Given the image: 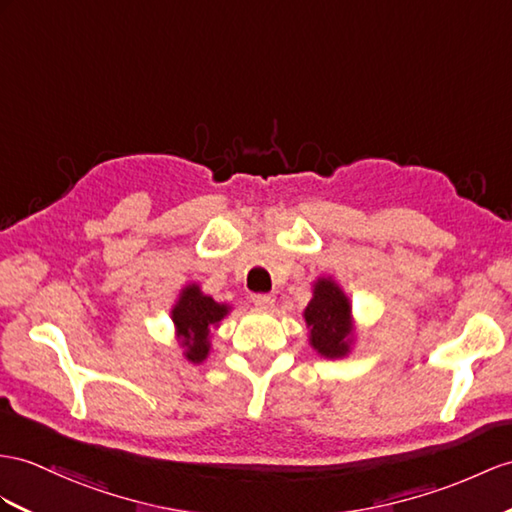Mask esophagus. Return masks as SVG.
<instances>
[{"instance_id": "obj_1", "label": "esophagus", "mask_w": 512, "mask_h": 512, "mask_svg": "<svg viewBox=\"0 0 512 512\" xmlns=\"http://www.w3.org/2000/svg\"><path fill=\"white\" fill-rule=\"evenodd\" d=\"M252 302H254V306H258V308L269 310V308H273V302H276V297L269 295V293H254V295H252Z\"/></svg>"}]
</instances>
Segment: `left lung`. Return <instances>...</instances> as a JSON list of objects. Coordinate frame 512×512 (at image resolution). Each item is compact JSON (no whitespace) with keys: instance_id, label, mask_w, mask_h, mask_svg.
I'll return each mask as SVG.
<instances>
[{"instance_id":"obj_1","label":"left lung","mask_w":512,"mask_h":512,"mask_svg":"<svg viewBox=\"0 0 512 512\" xmlns=\"http://www.w3.org/2000/svg\"><path fill=\"white\" fill-rule=\"evenodd\" d=\"M310 328V343L326 358H339L347 352V336L352 332L350 302L332 280L315 284V297L304 310Z\"/></svg>"}]
</instances>
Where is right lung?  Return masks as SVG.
I'll return each mask as SVG.
<instances>
[{
    "label": "right lung",
    "mask_w": 512,
    "mask_h": 512,
    "mask_svg": "<svg viewBox=\"0 0 512 512\" xmlns=\"http://www.w3.org/2000/svg\"><path fill=\"white\" fill-rule=\"evenodd\" d=\"M228 313V306L217 304L213 297L199 293L197 286H186L180 302L173 308V321L186 347L184 356L191 363H202L208 356V334Z\"/></svg>",
    "instance_id": "add662e5"
}]
</instances>
